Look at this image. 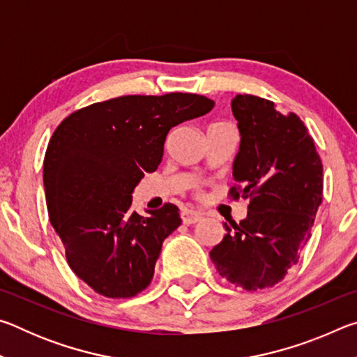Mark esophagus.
<instances>
[{
  "mask_svg": "<svg viewBox=\"0 0 357 357\" xmlns=\"http://www.w3.org/2000/svg\"><path fill=\"white\" fill-rule=\"evenodd\" d=\"M181 219H183V223H185V225H192V223H197L198 220H202V214L192 209H183V213H181Z\"/></svg>",
  "mask_w": 357,
  "mask_h": 357,
  "instance_id": "esophagus-1",
  "label": "esophagus"
}]
</instances>
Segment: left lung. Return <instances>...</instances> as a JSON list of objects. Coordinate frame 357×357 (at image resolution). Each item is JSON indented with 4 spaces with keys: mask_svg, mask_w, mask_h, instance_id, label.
<instances>
[{
    "mask_svg": "<svg viewBox=\"0 0 357 357\" xmlns=\"http://www.w3.org/2000/svg\"><path fill=\"white\" fill-rule=\"evenodd\" d=\"M231 110L241 143L229 197L250 203L244 220L223 223L225 236L209 257L229 283L257 291L274 287L298 263L323 202V164L296 113L283 114L252 94H238Z\"/></svg>",
    "mask_w": 357,
    "mask_h": 357,
    "instance_id": "8db88e82",
    "label": "left lung"
}]
</instances>
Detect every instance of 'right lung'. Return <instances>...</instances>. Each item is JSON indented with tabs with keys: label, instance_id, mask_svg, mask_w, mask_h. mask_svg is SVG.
<instances>
[{
	"label": "right lung",
	"instance_id": "right-lung-1",
	"mask_svg": "<svg viewBox=\"0 0 357 357\" xmlns=\"http://www.w3.org/2000/svg\"><path fill=\"white\" fill-rule=\"evenodd\" d=\"M200 94L121 96L70 113L44 157L48 217L74 274L105 298H134L154 275L162 243L181 225L165 203L143 217L132 192L154 172L172 128L213 110Z\"/></svg>",
	"mask_w": 357,
	"mask_h": 357
}]
</instances>
